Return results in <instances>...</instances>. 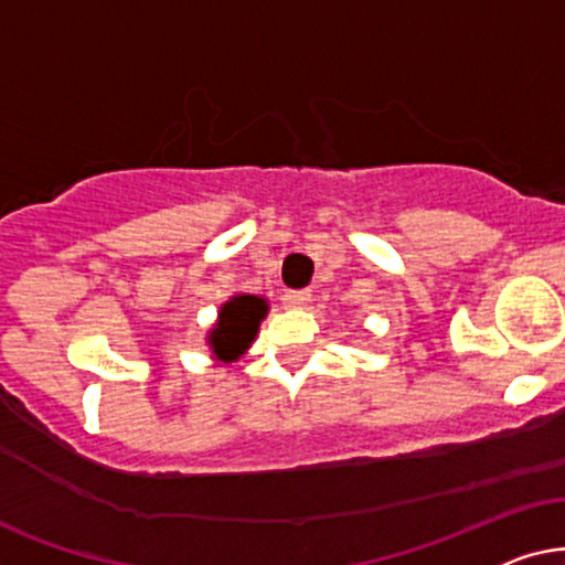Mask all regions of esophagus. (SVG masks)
I'll list each match as a JSON object with an SVG mask.
<instances>
[{"mask_svg":"<svg viewBox=\"0 0 565 565\" xmlns=\"http://www.w3.org/2000/svg\"><path fill=\"white\" fill-rule=\"evenodd\" d=\"M310 299H312V295L307 289H289V291H284L281 302H284V307H289V310H299V307H305Z\"/></svg>","mask_w":565,"mask_h":565,"instance_id":"obj_1","label":"esophagus"}]
</instances>
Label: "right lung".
Masks as SVG:
<instances>
[{"instance_id": "obj_1", "label": "right lung", "mask_w": 565, "mask_h": 565, "mask_svg": "<svg viewBox=\"0 0 565 565\" xmlns=\"http://www.w3.org/2000/svg\"><path fill=\"white\" fill-rule=\"evenodd\" d=\"M268 315V302L255 295H237L227 299L220 310V320L209 330V349L216 361H237L250 349V343L258 335L260 320Z\"/></svg>"}]
</instances>
